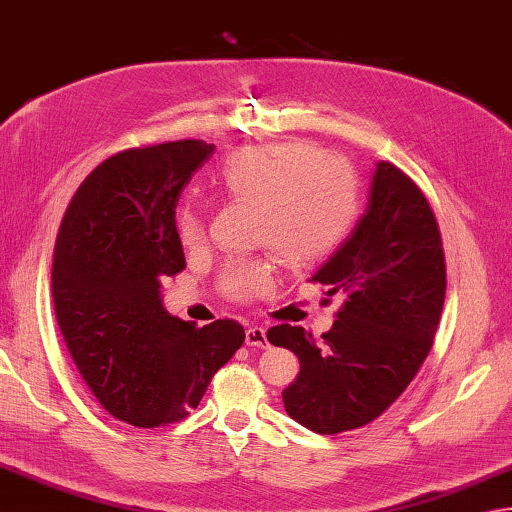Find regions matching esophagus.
<instances>
[{
    "label": "esophagus",
    "mask_w": 512,
    "mask_h": 512,
    "mask_svg": "<svg viewBox=\"0 0 512 512\" xmlns=\"http://www.w3.org/2000/svg\"><path fill=\"white\" fill-rule=\"evenodd\" d=\"M245 344L247 347H267V331L263 327H249L245 331Z\"/></svg>",
    "instance_id": "esophagus-1"
}]
</instances>
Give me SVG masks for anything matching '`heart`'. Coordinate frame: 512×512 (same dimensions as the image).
<instances>
[{"mask_svg": "<svg viewBox=\"0 0 512 512\" xmlns=\"http://www.w3.org/2000/svg\"><path fill=\"white\" fill-rule=\"evenodd\" d=\"M214 187L227 201L256 207V241L305 265L340 243L358 210V179L347 161L307 143H271L241 148L214 172ZM176 234L194 249L205 238V212L185 201L176 214ZM274 287L269 258L229 263L221 274L227 298L247 302Z\"/></svg>", "mask_w": 512, "mask_h": 512, "instance_id": "heart-1", "label": "heart"}]
</instances>
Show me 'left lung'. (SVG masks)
<instances>
[{"label": "left lung", "mask_w": 512, "mask_h": 512, "mask_svg": "<svg viewBox=\"0 0 512 512\" xmlns=\"http://www.w3.org/2000/svg\"><path fill=\"white\" fill-rule=\"evenodd\" d=\"M309 280L344 302L320 340L291 325L267 331L271 344L300 360L283 391L285 411L322 435L360 429L409 387L444 307L440 227L409 174L389 161L375 165L367 212Z\"/></svg>", "instance_id": "1"}]
</instances>
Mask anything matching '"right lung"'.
<instances>
[{"label":"right lung","instance_id":"right-lung-1","mask_svg":"<svg viewBox=\"0 0 512 512\" xmlns=\"http://www.w3.org/2000/svg\"><path fill=\"white\" fill-rule=\"evenodd\" d=\"M212 152L183 139L110 156L72 196L52 254L72 362L103 409L143 429L190 415L245 340L236 320L196 327L161 305V283L185 269L176 203Z\"/></svg>","mask_w":512,"mask_h":512}]
</instances>
